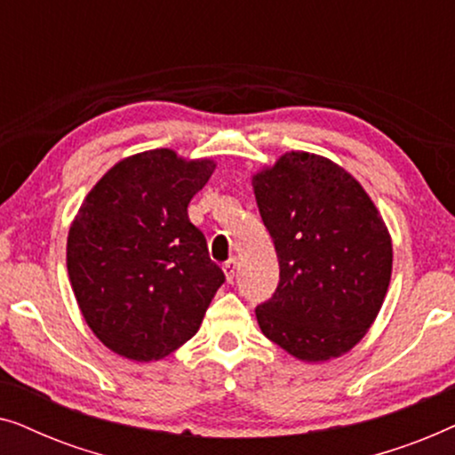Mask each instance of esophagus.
<instances>
[{"instance_id":"esophagus-1","label":"esophagus","mask_w":455,"mask_h":455,"mask_svg":"<svg viewBox=\"0 0 455 455\" xmlns=\"http://www.w3.org/2000/svg\"><path fill=\"white\" fill-rule=\"evenodd\" d=\"M235 269H238V259H228L226 263H223V273H226L228 282H232L234 275H235Z\"/></svg>"}]
</instances>
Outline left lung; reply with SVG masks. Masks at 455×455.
Masks as SVG:
<instances>
[{
  "instance_id": "8db88e82",
  "label": "left lung",
  "mask_w": 455,
  "mask_h": 455,
  "mask_svg": "<svg viewBox=\"0 0 455 455\" xmlns=\"http://www.w3.org/2000/svg\"><path fill=\"white\" fill-rule=\"evenodd\" d=\"M279 283L257 321L273 344L319 363L364 338L387 294L391 238L369 195L319 155L285 153L252 178Z\"/></svg>"
}]
</instances>
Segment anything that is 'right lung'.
Masks as SVG:
<instances>
[{
    "label": "right lung",
    "mask_w": 455,
    "mask_h": 455,
    "mask_svg": "<svg viewBox=\"0 0 455 455\" xmlns=\"http://www.w3.org/2000/svg\"><path fill=\"white\" fill-rule=\"evenodd\" d=\"M211 159L155 148L116 164L84 198L68 234V275L92 333L120 356L148 363L201 327L226 275L188 220Z\"/></svg>",
    "instance_id": "add662e5"
}]
</instances>
